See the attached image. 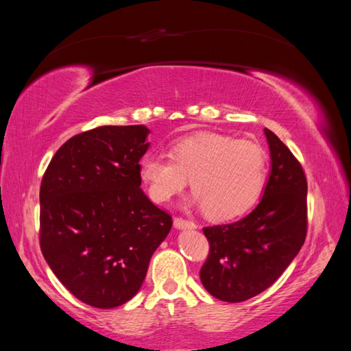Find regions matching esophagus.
Listing matches in <instances>:
<instances>
[{
  "instance_id": "esophagus-1",
  "label": "esophagus",
  "mask_w": 351,
  "mask_h": 351,
  "mask_svg": "<svg viewBox=\"0 0 351 351\" xmlns=\"http://www.w3.org/2000/svg\"><path fill=\"white\" fill-rule=\"evenodd\" d=\"M174 227L177 230H195L196 224L192 221H186L183 218H174Z\"/></svg>"
}]
</instances>
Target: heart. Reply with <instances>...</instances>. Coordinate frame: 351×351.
I'll use <instances>...</instances> for the list:
<instances>
[{
    "instance_id": "obj_1",
    "label": "heart",
    "mask_w": 351,
    "mask_h": 351,
    "mask_svg": "<svg viewBox=\"0 0 351 351\" xmlns=\"http://www.w3.org/2000/svg\"><path fill=\"white\" fill-rule=\"evenodd\" d=\"M171 158L147 152L139 176L149 196L162 204L192 178L193 204L215 221L237 218L256 204L267 180V154L252 141L221 133H196L171 143Z\"/></svg>"
}]
</instances>
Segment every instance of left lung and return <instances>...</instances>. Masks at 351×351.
<instances>
[{"instance_id":"1","label":"left lung","mask_w":351,"mask_h":351,"mask_svg":"<svg viewBox=\"0 0 351 351\" xmlns=\"http://www.w3.org/2000/svg\"><path fill=\"white\" fill-rule=\"evenodd\" d=\"M263 133L271 169L258 206L232 224L204 228L210 249L200 281L222 302H244L267 290L289 268L306 239L303 168L271 130Z\"/></svg>"}]
</instances>
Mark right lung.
<instances>
[{"label":"right lung","instance_id":"obj_1","mask_svg":"<svg viewBox=\"0 0 351 351\" xmlns=\"http://www.w3.org/2000/svg\"><path fill=\"white\" fill-rule=\"evenodd\" d=\"M146 125H102L62 145L40 183V250L83 303L112 309L141 290L173 221L141 189Z\"/></svg>","mask_w":351,"mask_h":351}]
</instances>
